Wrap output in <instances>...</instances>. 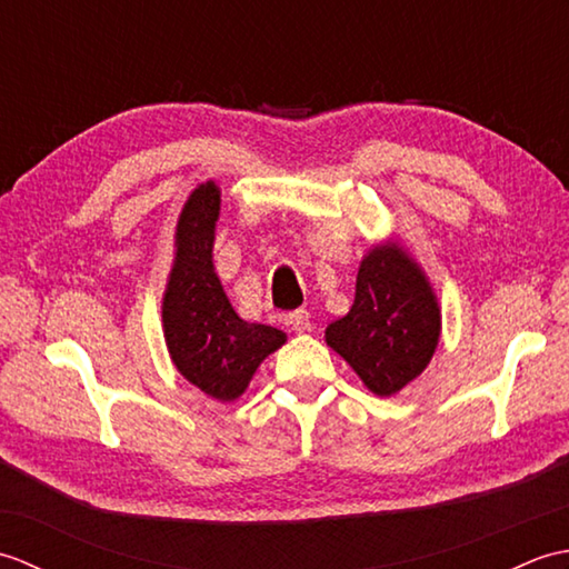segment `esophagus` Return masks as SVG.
Segmentation results:
<instances>
[{
	"label": "esophagus",
	"mask_w": 569,
	"mask_h": 569,
	"mask_svg": "<svg viewBox=\"0 0 569 569\" xmlns=\"http://www.w3.org/2000/svg\"><path fill=\"white\" fill-rule=\"evenodd\" d=\"M288 325H291L296 332H308L310 330V312L308 310L288 312Z\"/></svg>",
	"instance_id": "obj_1"
}]
</instances>
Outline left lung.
<instances>
[{
	"label": "left lung",
	"mask_w": 569,
	"mask_h": 569,
	"mask_svg": "<svg viewBox=\"0 0 569 569\" xmlns=\"http://www.w3.org/2000/svg\"><path fill=\"white\" fill-rule=\"evenodd\" d=\"M442 316L428 276L398 241L371 247L359 263L355 303L325 330L367 389L393 396L420 377L440 342Z\"/></svg>",
	"instance_id": "obj_1"
}]
</instances>
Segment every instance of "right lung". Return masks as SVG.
Here are the masks:
<instances>
[{
    "instance_id": "1",
    "label": "right lung",
    "mask_w": 569,
    "mask_h": 569,
    "mask_svg": "<svg viewBox=\"0 0 569 569\" xmlns=\"http://www.w3.org/2000/svg\"><path fill=\"white\" fill-rule=\"evenodd\" d=\"M214 180L190 192L176 224V257L163 293V337L176 369L217 401H237L261 361L286 345V332L241 320L220 278L212 247L220 217Z\"/></svg>"
}]
</instances>
